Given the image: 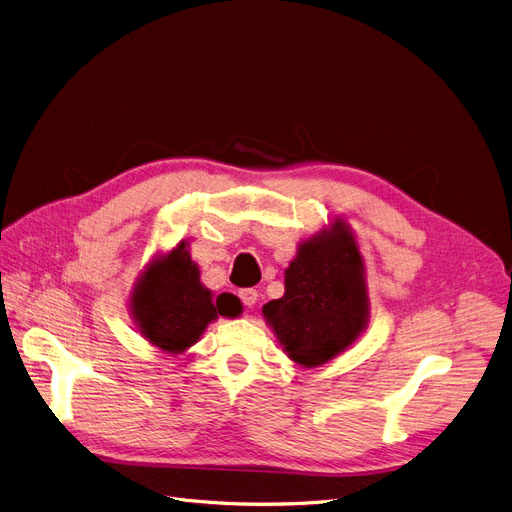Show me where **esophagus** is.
Masks as SVG:
<instances>
[{
	"instance_id": "1",
	"label": "esophagus",
	"mask_w": 512,
	"mask_h": 512,
	"mask_svg": "<svg viewBox=\"0 0 512 512\" xmlns=\"http://www.w3.org/2000/svg\"><path fill=\"white\" fill-rule=\"evenodd\" d=\"M239 299H242L244 306L252 308L256 304V299H258V291L256 289H242V291H239Z\"/></svg>"
}]
</instances>
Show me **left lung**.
<instances>
[{
	"label": "left lung",
	"instance_id": "obj_1",
	"mask_svg": "<svg viewBox=\"0 0 512 512\" xmlns=\"http://www.w3.org/2000/svg\"><path fill=\"white\" fill-rule=\"evenodd\" d=\"M362 273V254L343 223L299 248L285 270V295L262 308L297 364L320 366L362 333L368 322Z\"/></svg>",
	"mask_w": 512,
	"mask_h": 512
}]
</instances>
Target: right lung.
Segmentation results:
<instances>
[{
    "mask_svg": "<svg viewBox=\"0 0 512 512\" xmlns=\"http://www.w3.org/2000/svg\"><path fill=\"white\" fill-rule=\"evenodd\" d=\"M239 302L223 293L217 302L202 287L198 266L190 252L179 244L165 260L150 264L142 275L132 310L142 335L161 349L179 353L194 345L210 320L221 316H237Z\"/></svg>",
    "mask_w": 512,
    "mask_h": 512,
    "instance_id": "add662e5",
    "label": "right lung"
}]
</instances>
